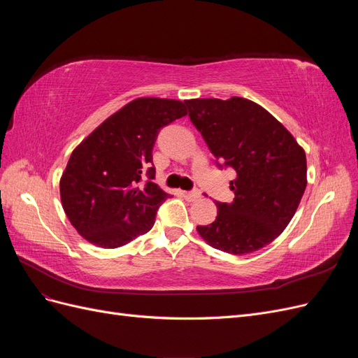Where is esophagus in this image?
Returning <instances> with one entry per match:
<instances>
[{
    "label": "esophagus",
    "mask_w": 358,
    "mask_h": 358,
    "mask_svg": "<svg viewBox=\"0 0 358 358\" xmlns=\"http://www.w3.org/2000/svg\"><path fill=\"white\" fill-rule=\"evenodd\" d=\"M200 191L199 189H192V191H188V192H185L183 194V197H185L188 201H196V200H199L200 199Z\"/></svg>",
    "instance_id": "esophagus-1"
}]
</instances>
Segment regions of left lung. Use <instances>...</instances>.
Returning <instances> with one entry per match:
<instances>
[{"instance_id": "8db88e82", "label": "left lung", "mask_w": 358, "mask_h": 358, "mask_svg": "<svg viewBox=\"0 0 358 358\" xmlns=\"http://www.w3.org/2000/svg\"><path fill=\"white\" fill-rule=\"evenodd\" d=\"M188 116L220 169L236 179L231 203L216 201L218 215L199 234L215 249L243 255L285 230L306 189V155L288 129L262 106L241 96L187 100Z\"/></svg>"}]
</instances>
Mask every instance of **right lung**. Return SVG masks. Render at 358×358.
<instances>
[{
	"label": "right lung",
	"instance_id": "add662e5",
	"mask_svg": "<svg viewBox=\"0 0 358 358\" xmlns=\"http://www.w3.org/2000/svg\"><path fill=\"white\" fill-rule=\"evenodd\" d=\"M187 113L178 100L137 99L73 150L59 183L61 201L86 241L119 248L152 229L170 197L154 182V145L161 128Z\"/></svg>",
	"mask_w": 358,
	"mask_h": 358
}]
</instances>
